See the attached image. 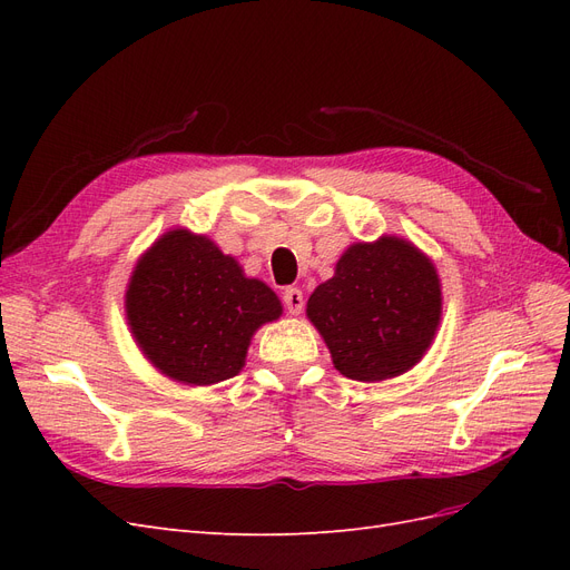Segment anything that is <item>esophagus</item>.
I'll list each match as a JSON object with an SVG mask.
<instances>
[{
  "instance_id": "34e87169",
  "label": "esophagus",
  "mask_w": 570,
  "mask_h": 570,
  "mask_svg": "<svg viewBox=\"0 0 570 570\" xmlns=\"http://www.w3.org/2000/svg\"><path fill=\"white\" fill-rule=\"evenodd\" d=\"M283 302H285V308H287V312H289L292 316L302 314V308H304V295H302L299 287H287V289L283 292Z\"/></svg>"
}]
</instances>
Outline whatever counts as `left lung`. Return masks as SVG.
<instances>
[{
	"label": "left lung",
	"instance_id": "obj_1",
	"mask_svg": "<svg viewBox=\"0 0 570 570\" xmlns=\"http://www.w3.org/2000/svg\"><path fill=\"white\" fill-rule=\"evenodd\" d=\"M335 368L358 383L402 375L438 333L442 289L433 262L402 237L356 243L306 302Z\"/></svg>",
	"mask_w": 570,
	"mask_h": 570
}]
</instances>
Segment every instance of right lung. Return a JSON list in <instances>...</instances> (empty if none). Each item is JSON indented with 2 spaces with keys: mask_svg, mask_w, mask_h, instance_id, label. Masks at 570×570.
<instances>
[{
  "mask_svg": "<svg viewBox=\"0 0 570 570\" xmlns=\"http://www.w3.org/2000/svg\"><path fill=\"white\" fill-rule=\"evenodd\" d=\"M275 292L209 237L168 230L135 264L126 316L137 347L170 381L214 385L245 366L256 327L281 318Z\"/></svg>",
  "mask_w": 570,
  "mask_h": 570,
  "instance_id": "add662e5",
  "label": "right lung"
}]
</instances>
